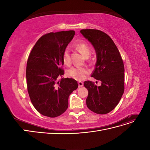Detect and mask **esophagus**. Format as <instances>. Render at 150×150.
I'll return each instance as SVG.
<instances>
[{"instance_id": "obj_1", "label": "esophagus", "mask_w": 150, "mask_h": 150, "mask_svg": "<svg viewBox=\"0 0 150 150\" xmlns=\"http://www.w3.org/2000/svg\"><path fill=\"white\" fill-rule=\"evenodd\" d=\"M83 84H84V83L83 82H81V81H79V82H78V85H79V88L82 87V86H83Z\"/></svg>"}]
</instances>
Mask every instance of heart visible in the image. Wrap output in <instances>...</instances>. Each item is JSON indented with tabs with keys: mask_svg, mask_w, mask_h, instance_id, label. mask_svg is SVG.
I'll return each instance as SVG.
<instances>
[{
	"mask_svg": "<svg viewBox=\"0 0 150 150\" xmlns=\"http://www.w3.org/2000/svg\"><path fill=\"white\" fill-rule=\"evenodd\" d=\"M76 48L85 57H88L91 54V48L86 42H79L76 44ZM62 60L66 65L69 66L71 63L70 49L66 47L62 53ZM89 73V70L86 67L74 66L67 71V74L71 78L78 81L84 79Z\"/></svg>",
	"mask_w": 150,
	"mask_h": 150,
	"instance_id": "b5f03b06",
	"label": "heart"
}]
</instances>
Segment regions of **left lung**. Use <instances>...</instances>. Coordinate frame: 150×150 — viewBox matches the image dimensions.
Here are the masks:
<instances>
[{
  "label": "left lung",
  "instance_id": "1",
  "mask_svg": "<svg viewBox=\"0 0 150 150\" xmlns=\"http://www.w3.org/2000/svg\"><path fill=\"white\" fill-rule=\"evenodd\" d=\"M80 32L96 50L97 61L91 77L101 81L100 86L91 81L84 83L88 91L86 105L97 114H107L116 108L124 93L123 61L116 44L107 34L97 29Z\"/></svg>",
  "mask_w": 150,
  "mask_h": 150
}]
</instances>
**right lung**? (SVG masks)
<instances>
[{
	"mask_svg": "<svg viewBox=\"0 0 150 150\" xmlns=\"http://www.w3.org/2000/svg\"><path fill=\"white\" fill-rule=\"evenodd\" d=\"M75 34L74 30L50 33L40 37L29 54L26 67L28 91L31 103L40 114L61 115L68 108V98L78 87L72 78H62V53Z\"/></svg>",
	"mask_w": 150,
	"mask_h": 150,
	"instance_id": "1",
	"label": "right lung"
}]
</instances>
